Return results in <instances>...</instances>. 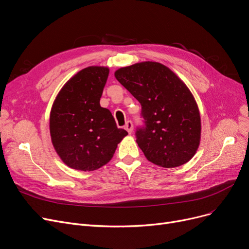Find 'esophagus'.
Returning a JSON list of instances; mask_svg holds the SVG:
<instances>
[{
	"instance_id": "obj_1",
	"label": "esophagus",
	"mask_w": 249,
	"mask_h": 249,
	"mask_svg": "<svg viewBox=\"0 0 249 249\" xmlns=\"http://www.w3.org/2000/svg\"><path fill=\"white\" fill-rule=\"evenodd\" d=\"M125 129L128 131L129 134H131L133 132V124L131 121H127L125 124Z\"/></svg>"
}]
</instances>
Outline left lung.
<instances>
[{
    "mask_svg": "<svg viewBox=\"0 0 249 249\" xmlns=\"http://www.w3.org/2000/svg\"><path fill=\"white\" fill-rule=\"evenodd\" d=\"M114 75L141 104L145 128L136 132V142L147 160L165 168L190 161L199 148L202 126L187 85L155 61L120 68Z\"/></svg>",
    "mask_w": 249,
    "mask_h": 249,
    "instance_id": "8db88e82",
    "label": "left lung"
}]
</instances>
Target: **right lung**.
<instances>
[{
	"mask_svg": "<svg viewBox=\"0 0 249 249\" xmlns=\"http://www.w3.org/2000/svg\"><path fill=\"white\" fill-rule=\"evenodd\" d=\"M109 71L98 65L80 71L63 85L52 104V145L63 163L76 171L91 172L107 164L128 134L117 127L110 110L100 105Z\"/></svg>",
	"mask_w": 249,
	"mask_h": 249,
	"instance_id": "obj_1",
	"label": "right lung"
}]
</instances>
